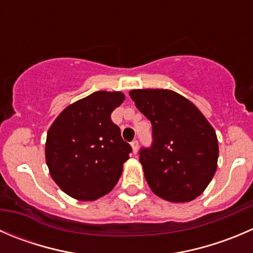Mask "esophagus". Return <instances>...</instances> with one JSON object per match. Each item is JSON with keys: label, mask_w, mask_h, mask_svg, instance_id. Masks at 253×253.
Instances as JSON below:
<instances>
[{"label": "esophagus", "mask_w": 253, "mask_h": 253, "mask_svg": "<svg viewBox=\"0 0 253 253\" xmlns=\"http://www.w3.org/2000/svg\"><path fill=\"white\" fill-rule=\"evenodd\" d=\"M131 146L132 149H133V153H137V151H138V141H137V139H133V141L131 142Z\"/></svg>", "instance_id": "34e87169"}]
</instances>
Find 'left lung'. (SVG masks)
<instances>
[{"label": "left lung", "mask_w": 253, "mask_h": 253, "mask_svg": "<svg viewBox=\"0 0 253 253\" xmlns=\"http://www.w3.org/2000/svg\"><path fill=\"white\" fill-rule=\"evenodd\" d=\"M129 96L152 124L151 146L138 152L152 192L171 203L199 197L217 167L211 125L195 105L170 90H132Z\"/></svg>", "instance_id": "8db88e82"}]
</instances>
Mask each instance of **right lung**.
<instances>
[{"mask_svg": "<svg viewBox=\"0 0 253 253\" xmlns=\"http://www.w3.org/2000/svg\"><path fill=\"white\" fill-rule=\"evenodd\" d=\"M121 92L96 91L61 112L49 128L45 161L53 180L79 200H96L119 181L132 147L111 114Z\"/></svg>", "mask_w": 253, "mask_h": 253, "instance_id": "right-lung-1", "label": "right lung"}]
</instances>
